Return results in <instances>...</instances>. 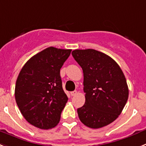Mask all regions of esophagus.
Returning a JSON list of instances; mask_svg holds the SVG:
<instances>
[{"mask_svg":"<svg viewBox=\"0 0 146 146\" xmlns=\"http://www.w3.org/2000/svg\"><path fill=\"white\" fill-rule=\"evenodd\" d=\"M76 94H77V91L76 90L73 91V92H70V95H71V96H75Z\"/></svg>","mask_w":146,"mask_h":146,"instance_id":"esophagus-1","label":"esophagus"}]
</instances>
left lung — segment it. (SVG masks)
<instances>
[{
  "instance_id": "obj_1",
  "label": "left lung",
  "mask_w": 146,
  "mask_h": 146,
  "mask_svg": "<svg viewBox=\"0 0 146 146\" xmlns=\"http://www.w3.org/2000/svg\"><path fill=\"white\" fill-rule=\"evenodd\" d=\"M72 55L84 73L85 104L77 110L78 117L92 129L107 126L118 117L129 97L122 70L113 59L94 49H77Z\"/></svg>"
}]
</instances>
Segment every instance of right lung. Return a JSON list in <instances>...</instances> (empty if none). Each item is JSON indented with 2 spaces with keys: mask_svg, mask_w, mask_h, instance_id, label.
<instances>
[{
  "mask_svg": "<svg viewBox=\"0 0 146 146\" xmlns=\"http://www.w3.org/2000/svg\"><path fill=\"white\" fill-rule=\"evenodd\" d=\"M70 49L49 47L24 64L15 84V96L28 122L41 129L55 127L68 100L62 89L60 69Z\"/></svg>",
  "mask_w": 146,
  "mask_h": 146,
  "instance_id": "1",
  "label": "right lung"
}]
</instances>
